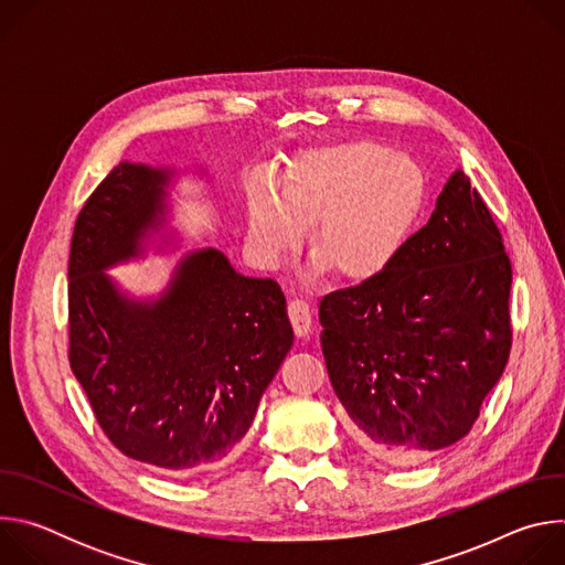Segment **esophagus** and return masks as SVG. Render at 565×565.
I'll list each match as a JSON object with an SVG mask.
<instances>
[{
    "label": "esophagus",
    "mask_w": 565,
    "mask_h": 565,
    "mask_svg": "<svg viewBox=\"0 0 565 565\" xmlns=\"http://www.w3.org/2000/svg\"><path fill=\"white\" fill-rule=\"evenodd\" d=\"M288 317L292 321V329H295L297 338H308L310 335L312 315H310V306L303 299H290Z\"/></svg>",
    "instance_id": "esophagus-1"
}]
</instances>
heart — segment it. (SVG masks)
Listing matches in <instances>:
<instances>
[{
	"label": "heart",
	"mask_w": 565,
	"mask_h": 565,
	"mask_svg": "<svg viewBox=\"0 0 565 565\" xmlns=\"http://www.w3.org/2000/svg\"><path fill=\"white\" fill-rule=\"evenodd\" d=\"M427 179L405 153L375 142H347L306 153L281 179V196L253 185L248 192V238L266 266H277L301 246L315 225L319 250L310 270L371 281L386 273L423 212Z\"/></svg>",
	"instance_id": "b5f03b06"
}]
</instances>
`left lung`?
I'll use <instances>...</instances> for the list:
<instances>
[{
    "mask_svg": "<svg viewBox=\"0 0 565 565\" xmlns=\"http://www.w3.org/2000/svg\"><path fill=\"white\" fill-rule=\"evenodd\" d=\"M501 232L456 170L386 273L319 301L329 377L364 447L416 465L458 443L512 344Z\"/></svg>",
    "mask_w": 565,
    "mask_h": 565,
    "instance_id": "8db88e82",
    "label": "left lung"
}]
</instances>
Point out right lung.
I'll return each mask as SVG.
<instances>
[{
  "mask_svg": "<svg viewBox=\"0 0 565 565\" xmlns=\"http://www.w3.org/2000/svg\"><path fill=\"white\" fill-rule=\"evenodd\" d=\"M185 172L122 160L77 214L68 257L71 369L107 438L170 473L238 445L295 340L279 284L212 246L183 255L156 295L107 275L179 248L172 188Z\"/></svg>",
  "mask_w": 565,
  "mask_h": 565,
  "instance_id": "obj_1",
  "label": "right lung"
}]
</instances>
